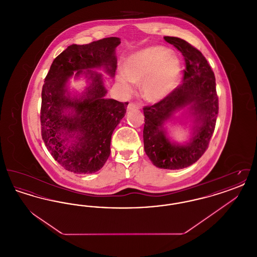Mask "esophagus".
Returning <instances> with one entry per match:
<instances>
[{
	"instance_id": "esophagus-1",
	"label": "esophagus",
	"mask_w": 257,
	"mask_h": 257,
	"mask_svg": "<svg viewBox=\"0 0 257 257\" xmlns=\"http://www.w3.org/2000/svg\"><path fill=\"white\" fill-rule=\"evenodd\" d=\"M139 108H140V105H139V104H136V103L131 102V103H129V105H128V107H127V110H137V109H139Z\"/></svg>"
}]
</instances>
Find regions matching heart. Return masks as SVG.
<instances>
[{
  "label": "heart",
  "mask_w": 257,
  "mask_h": 257,
  "mask_svg": "<svg viewBox=\"0 0 257 257\" xmlns=\"http://www.w3.org/2000/svg\"><path fill=\"white\" fill-rule=\"evenodd\" d=\"M123 73L116 82L129 90L130 82L142 84L144 97L149 102H160L168 97L177 86L182 73L180 60L162 46H151L129 55L122 64Z\"/></svg>",
  "instance_id": "1"
}]
</instances>
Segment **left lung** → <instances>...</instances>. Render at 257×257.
I'll use <instances>...</instances> for the list:
<instances>
[{"label":"left lung","mask_w":257,"mask_h":257,"mask_svg":"<svg viewBox=\"0 0 257 257\" xmlns=\"http://www.w3.org/2000/svg\"><path fill=\"white\" fill-rule=\"evenodd\" d=\"M164 39L182 53L186 70L183 83L168 97L144 108V144L155 167L180 170L195 164L207 149L218 116L219 100L215 75L205 57L179 37ZM182 109L188 111L187 119L192 125L189 141L179 144L171 141L166 125L177 119L175 113Z\"/></svg>","instance_id":"8db88e82"}]
</instances>
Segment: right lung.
Listing matches in <instances>:
<instances>
[{
    "label": "right lung",
    "mask_w": 257,
    "mask_h": 257,
    "mask_svg": "<svg viewBox=\"0 0 257 257\" xmlns=\"http://www.w3.org/2000/svg\"><path fill=\"white\" fill-rule=\"evenodd\" d=\"M120 38L107 37L86 45L72 44L54 60L41 92V136L48 151L66 171L77 174L102 169L110 153L113 130L128 103L106 98L105 72L114 77L115 48ZM84 76L88 86L72 95L67 84Z\"/></svg>",
    "instance_id": "1"
}]
</instances>
